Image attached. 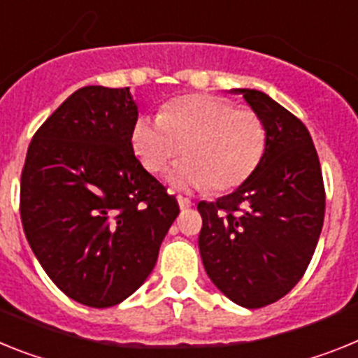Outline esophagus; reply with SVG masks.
<instances>
[{
	"label": "esophagus",
	"mask_w": 358,
	"mask_h": 358,
	"mask_svg": "<svg viewBox=\"0 0 358 358\" xmlns=\"http://www.w3.org/2000/svg\"><path fill=\"white\" fill-rule=\"evenodd\" d=\"M177 203H179V208H181V210L192 208V206H194V203H192L190 199H186V197H182V195H179V197H177Z\"/></svg>",
	"instance_id": "1"
}]
</instances>
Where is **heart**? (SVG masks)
<instances>
[{
    "instance_id": "obj_1",
    "label": "heart",
    "mask_w": 358,
    "mask_h": 358,
    "mask_svg": "<svg viewBox=\"0 0 358 358\" xmlns=\"http://www.w3.org/2000/svg\"><path fill=\"white\" fill-rule=\"evenodd\" d=\"M130 143L148 172L161 176L185 154L170 173L177 190H234L261 163L266 148L264 124L253 110L235 108L224 97L188 94L168 101L159 117L139 115Z\"/></svg>"
}]
</instances>
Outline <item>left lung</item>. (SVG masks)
<instances>
[{
  "label": "left lung",
  "mask_w": 358,
  "mask_h": 358,
  "mask_svg": "<svg viewBox=\"0 0 358 358\" xmlns=\"http://www.w3.org/2000/svg\"><path fill=\"white\" fill-rule=\"evenodd\" d=\"M230 92L261 117L266 148L237 190L197 204L199 252L217 289L253 310L279 301L302 279L319 243L326 195L308 128L264 92Z\"/></svg>",
  "instance_id": "obj_1"
}]
</instances>
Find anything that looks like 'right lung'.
<instances>
[{
    "label": "right lung",
    "mask_w": 358,
    "mask_h": 358,
    "mask_svg": "<svg viewBox=\"0 0 358 358\" xmlns=\"http://www.w3.org/2000/svg\"><path fill=\"white\" fill-rule=\"evenodd\" d=\"M130 88L76 90L34 134L21 173V222L61 292L115 306L154 270L179 204L136 157Z\"/></svg>",
    "instance_id": "1"
}]
</instances>
